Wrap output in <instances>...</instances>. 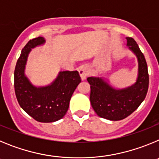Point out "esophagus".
<instances>
[{"mask_svg": "<svg viewBox=\"0 0 159 159\" xmlns=\"http://www.w3.org/2000/svg\"><path fill=\"white\" fill-rule=\"evenodd\" d=\"M79 73L82 80H85L89 75L90 68L88 65H82L79 68Z\"/></svg>", "mask_w": 159, "mask_h": 159, "instance_id": "1", "label": "esophagus"}]
</instances>
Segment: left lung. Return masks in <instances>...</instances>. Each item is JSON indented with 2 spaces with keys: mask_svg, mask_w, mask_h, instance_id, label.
<instances>
[{
  "mask_svg": "<svg viewBox=\"0 0 159 159\" xmlns=\"http://www.w3.org/2000/svg\"><path fill=\"white\" fill-rule=\"evenodd\" d=\"M127 46L138 58L139 75L135 84L124 89L118 90L99 77H88L91 85L90 101L99 117L118 121L127 118L144 100L149 87V74L144 55L135 40L126 38Z\"/></svg>",
  "mask_w": 159,
  "mask_h": 159,
  "instance_id": "left-lung-1",
  "label": "left lung"
}]
</instances>
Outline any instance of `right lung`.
Masks as SVG:
<instances>
[{
  "instance_id": "right-lung-1",
  "label": "right lung",
  "mask_w": 159,
  "mask_h": 159,
  "mask_svg": "<svg viewBox=\"0 0 159 159\" xmlns=\"http://www.w3.org/2000/svg\"><path fill=\"white\" fill-rule=\"evenodd\" d=\"M41 36L30 40L22 49L14 71V88L20 106L35 120L52 123L62 119L69 107L73 92L81 82L77 71H64L50 85L36 88L25 75V68L31 49L43 44Z\"/></svg>"
}]
</instances>
